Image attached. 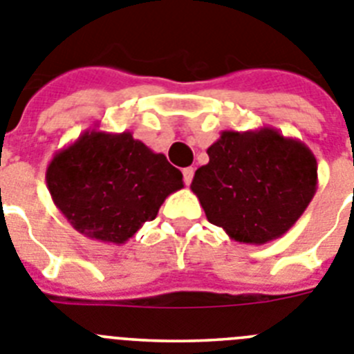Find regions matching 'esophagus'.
Returning a JSON list of instances; mask_svg holds the SVG:
<instances>
[{"mask_svg":"<svg viewBox=\"0 0 354 354\" xmlns=\"http://www.w3.org/2000/svg\"><path fill=\"white\" fill-rule=\"evenodd\" d=\"M192 178H194V167H185V169H183L185 185L192 183Z\"/></svg>","mask_w":354,"mask_h":354,"instance_id":"34e87169","label":"esophagus"}]
</instances>
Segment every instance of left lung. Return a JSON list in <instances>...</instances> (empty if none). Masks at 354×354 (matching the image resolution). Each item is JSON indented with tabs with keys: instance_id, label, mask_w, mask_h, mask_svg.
<instances>
[{
	"instance_id": "left-lung-1",
	"label": "left lung",
	"mask_w": 354,
	"mask_h": 354,
	"mask_svg": "<svg viewBox=\"0 0 354 354\" xmlns=\"http://www.w3.org/2000/svg\"><path fill=\"white\" fill-rule=\"evenodd\" d=\"M190 189L206 218L240 243L263 245L289 231L317 189V162L279 130H224Z\"/></svg>"
}]
</instances>
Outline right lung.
Masks as SVG:
<instances>
[{"label":"right lung","mask_w":354,"mask_h":354,"mask_svg":"<svg viewBox=\"0 0 354 354\" xmlns=\"http://www.w3.org/2000/svg\"><path fill=\"white\" fill-rule=\"evenodd\" d=\"M54 205L75 231L104 243H125L183 189V174L132 132L86 130L54 155L46 173Z\"/></svg>","instance_id":"right-lung-1"}]
</instances>
